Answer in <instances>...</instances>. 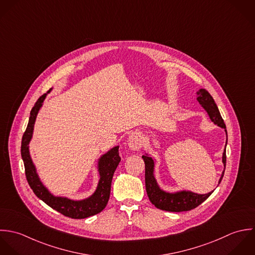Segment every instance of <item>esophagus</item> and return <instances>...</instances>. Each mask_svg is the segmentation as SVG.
<instances>
[{
	"label": "esophagus",
	"mask_w": 255,
	"mask_h": 255,
	"mask_svg": "<svg viewBox=\"0 0 255 255\" xmlns=\"http://www.w3.org/2000/svg\"><path fill=\"white\" fill-rule=\"evenodd\" d=\"M127 144H128V147L133 150V151H138L140 150L141 146H142V141H141V138L140 136L137 134V133H132L129 138H128V141H127Z\"/></svg>",
	"instance_id": "obj_1"
}]
</instances>
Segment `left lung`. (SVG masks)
<instances>
[{
  "label": "left lung",
  "mask_w": 255,
  "mask_h": 255,
  "mask_svg": "<svg viewBox=\"0 0 255 255\" xmlns=\"http://www.w3.org/2000/svg\"><path fill=\"white\" fill-rule=\"evenodd\" d=\"M196 100L199 102V104L203 107L205 111L207 112L210 120L216 124L217 126L223 128L227 135V129L226 125L224 123V120L220 114V111L218 109L217 104L215 101L211 97V95L205 90L200 89L198 92H196ZM228 142V135H227V141H226V147ZM226 147L223 152L222 156V162L224 164V167H226ZM144 161H145V182H146V190L147 194L149 196L150 201L152 202L154 207L168 212H184V211H190L204 201L213 193V191L208 192L206 194H198L195 192H192L190 190H178V191H166L160 188V186L157 183V180L154 176V167L156 160L154 157H152L151 154L145 153L142 155ZM224 171L222 172V175L219 179V183H221L222 178L224 176Z\"/></svg>",
  "instance_id": "obj_1"
}]
</instances>
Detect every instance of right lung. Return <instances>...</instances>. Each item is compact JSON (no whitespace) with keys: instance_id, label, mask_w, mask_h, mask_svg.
<instances>
[{"instance_id":"1","label":"right lung","mask_w":255,"mask_h":255,"mask_svg":"<svg viewBox=\"0 0 255 255\" xmlns=\"http://www.w3.org/2000/svg\"><path fill=\"white\" fill-rule=\"evenodd\" d=\"M52 89L47 94L51 92ZM47 94L43 95L35 102L30 111V116L26 130L21 141V157L24 163L25 175L30 188L34 194L44 203L50 206L54 210L72 219H85L101 213L105 208L110 196L111 181L114 171L119 164L121 157L119 155V146H115L102 154L97 161V168L100 175V180L95 192L89 197L81 200H74L66 196L55 195L41 181L36 166L31 158L29 152V144L33 136L34 124L37 114L43 105Z\"/></svg>"}]
</instances>
